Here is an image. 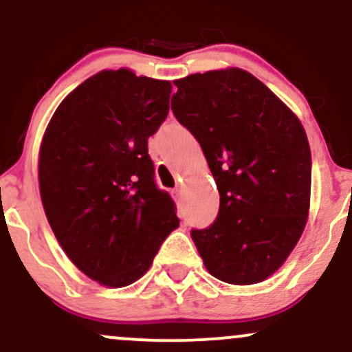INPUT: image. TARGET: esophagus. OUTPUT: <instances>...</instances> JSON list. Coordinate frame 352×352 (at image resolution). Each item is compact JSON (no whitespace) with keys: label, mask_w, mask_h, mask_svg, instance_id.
I'll return each instance as SVG.
<instances>
[{"label":"esophagus","mask_w":352,"mask_h":352,"mask_svg":"<svg viewBox=\"0 0 352 352\" xmlns=\"http://www.w3.org/2000/svg\"><path fill=\"white\" fill-rule=\"evenodd\" d=\"M172 195H173V199H175L177 204H179V201L182 200V190H180V188H175V190H173V192H172Z\"/></svg>","instance_id":"34e87169"}]
</instances>
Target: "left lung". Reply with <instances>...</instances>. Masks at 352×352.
I'll list each match as a JSON object with an SVG mask.
<instances>
[{
  "mask_svg": "<svg viewBox=\"0 0 352 352\" xmlns=\"http://www.w3.org/2000/svg\"><path fill=\"white\" fill-rule=\"evenodd\" d=\"M172 111L199 140L220 193L215 223L193 230L207 272L254 285L281 268L309 215L311 152L296 114L240 67L173 80Z\"/></svg>",
  "mask_w": 352,
  "mask_h": 352,
  "instance_id": "1",
  "label": "left lung"
}]
</instances>
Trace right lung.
Instances as JSON below:
<instances>
[{
	"mask_svg": "<svg viewBox=\"0 0 352 352\" xmlns=\"http://www.w3.org/2000/svg\"><path fill=\"white\" fill-rule=\"evenodd\" d=\"M170 80L104 69L64 98L39 147V193L67 258L107 288L147 273L180 220L155 187L147 140L168 114Z\"/></svg>",
	"mask_w": 352,
	"mask_h": 352,
	"instance_id": "add662e5",
	"label": "right lung"
}]
</instances>
